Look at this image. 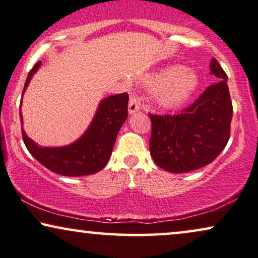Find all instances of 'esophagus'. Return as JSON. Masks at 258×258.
I'll return each mask as SVG.
<instances>
[{"label": "esophagus", "mask_w": 258, "mask_h": 258, "mask_svg": "<svg viewBox=\"0 0 258 258\" xmlns=\"http://www.w3.org/2000/svg\"><path fill=\"white\" fill-rule=\"evenodd\" d=\"M140 109V97L136 91H131V95H130V103H128V112L130 114H133L138 112Z\"/></svg>", "instance_id": "esophagus-1"}]
</instances>
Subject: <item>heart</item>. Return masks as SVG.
Here are the masks:
<instances>
[{
  "instance_id": "heart-1",
  "label": "heart",
  "mask_w": 258,
  "mask_h": 258,
  "mask_svg": "<svg viewBox=\"0 0 258 258\" xmlns=\"http://www.w3.org/2000/svg\"><path fill=\"white\" fill-rule=\"evenodd\" d=\"M156 91V100L163 107H175L184 102L198 86V77L190 71H182L180 67L163 70L151 81Z\"/></svg>"
}]
</instances>
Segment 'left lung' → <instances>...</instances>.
Wrapping results in <instances>:
<instances>
[{"mask_svg":"<svg viewBox=\"0 0 258 258\" xmlns=\"http://www.w3.org/2000/svg\"><path fill=\"white\" fill-rule=\"evenodd\" d=\"M211 74L219 82L207 88L190 106L178 114L150 113V153L164 170L181 174L213 162L230 138L232 101L227 75L213 59Z\"/></svg>","mask_w":258,"mask_h":258,"instance_id":"8db88e82","label":"left lung"}]
</instances>
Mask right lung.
I'll use <instances>...</instances> for the list:
<instances>
[{"mask_svg":"<svg viewBox=\"0 0 258 258\" xmlns=\"http://www.w3.org/2000/svg\"><path fill=\"white\" fill-rule=\"evenodd\" d=\"M40 64L38 61L28 73L24 91ZM127 93L103 99L87 132L77 142L63 148H40L26 136L24 130L22 139L29 153L48 170L64 176L95 174L106 167L112 155L120 127L127 119ZM20 119L22 122L21 112Z\"/></svg>","mask_w":258,"mask_h":258,"instance_id":"right-lung-1","label":"right lung"}]
</instances>
